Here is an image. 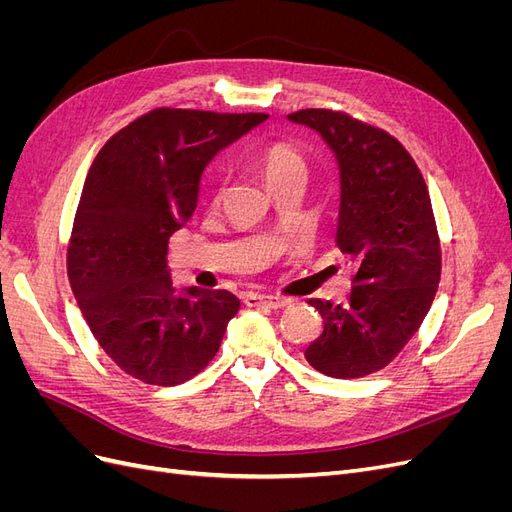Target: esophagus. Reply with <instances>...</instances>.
Segmentation results:
<instances>
[{"label":"esophagus","mask_w":512,"mask_h":512,"mask_svg":"<svg viewBox=\"0 0 512 512\" xmlns=\"http://www.w3.org/2000/svg\"><path fill=\"white\" fill-rule=\"evenodd\" d=\"M247 307H269V309H282L288 305V299L275 297V294H247L245 297Z\"/></svg>","instance_id":"34e87169"}]
</instances>
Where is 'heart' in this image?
<instances>
[{
	"label": "heart",
	"mask_w": 512,
	"mask_h": 512,
	"mask_svg": "<svg viewBox=\"0 0 512 512\" xmlns=\"http://www.w3.org/2000/svg\"><path fill=\"white\" fill-rule=\"evenodd\" d=\"M260 168L267 183H271L290 175H305V158L288 143H273L271 147L262 151ZM222 190L224 185L220 183V188L215 190V198L222 196Z\"/></svg>",
	"instance_id": "b5f03b06"
}]
</instances>
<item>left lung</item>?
<instances>
[{
	"instance_id": "left-lung-1",
	"label": "left lung",
	"mask_w": 512,
	"mask_h": 512,
	"mask_svg": "<svg viewBox=\"0 0 512 512\" xmlns=\"http://www.w3.org/2000/svg\"><path fill=\"white\" fill-rule=\"evenodd\" d=\"M290 121L316 130L339 164L337 247L354 269L344 305L312 299L324 331L305 359L331 378H363L389 365L436 297L442 252L425 179L395 136L329 108Z\"/></svg>"
}]
</instances>
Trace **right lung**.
Here are the masks:
<instances>
[{
	"label": "right lung",
	"mask_w": 512,
	"mask_h": 512,
	"mask_svg": "<svg viewBox=\"0 0 512 512\" xmlns=\"http://www.w3.org/2000/svg\"><path fill=\"white\" fill-rule=\"evenodd\" d=\"M265 113L156 108L121 128L91 164L68 245V280L102 350L145 384L175 386L203 371L239 299L177 290L168 239L190 222L215 153Z\"/></svg>",
	"instance_id": "obj_1"
}]
</instances>
